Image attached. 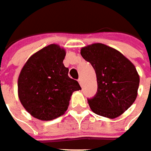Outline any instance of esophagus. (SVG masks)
Here are the masks:
<instances>
[{
  "instance_id": "esophagus-1",
  "label": "esophagus",
  "mask_w": 151,
  "mask_h": 151,
  "mask_svg": "<svg viewBox=\"0 0 151 151\" xmlns=\"http://www.w3.org/2000/svg\"><path fill=\"white\" fill-rule=\"evenodd\" d=\"M78 81H79V83H80V84H81V86H82L83 85V81H82V78L80 77L79 79H78Z\"/></svg>"
}]
</instances>
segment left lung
<instances>
[{
    "label": "left lung",
    "instance_id": "left-lung-1",
    "mask_svg": "<svg viewBox=\"0 0 151 151\" xmlns=\"http://www.w3.org/2000/svg\"><path fill=\"white\" fill-rule=\"evenodd\" d=\"M81 53L97 76L98 92L88 98L91 110L107 118L119 116L137 96L140 78L134 65L121 53L103 44L84 47Z\"/></svg>",
    "mask_w": 151,
    "mask_h": 151
}]
</instances>
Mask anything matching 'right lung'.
<instances>
[{"instance_id": "1", "label": "right lung", "mask_w": 151, "mask_h": 151, "mask_svg": "<svg viewBox=\"0 0 151 151\" xmlns=\"http://www.w3.org/2000/svg\"><path fill=\"white\" fill-rule=\"evenodd\" d=\"M65 56V50L53 44L34 53L22 67L19 98L33 117L51 120L63 115L72 93L81 89L78 81L68 76Z\"/></svg>"}]
</instances>
